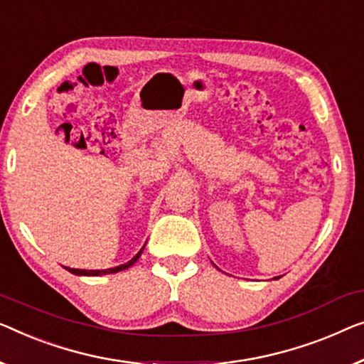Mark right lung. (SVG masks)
I'll use <instances>...</instances> for the list:
<instances>
[{
    "label": "right lung",
    "instance_id": "1",
    "mask_svg": "<svg viewBox=\"0 0 364 364\" xmlns=\"http://www.w3.org/2000/svg\"><path fill=\"white\" fill-rule=\"evenodd\" d=\"M143 250H144V246L141 247V251L138 252V255H136V256L133 257V259L128 261V262H124V264H121V266L109 267V269H102V271H85V269H72V267H67V269L70 271L72 274H77V276H103V274H114V272H119V271L128 269L129 266H133L134 262L139 259V256H141V252H143Z\"/></svg>",
    "mask_w": 364,
    "mask_h": 364
}]
</instances>
